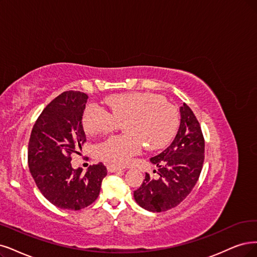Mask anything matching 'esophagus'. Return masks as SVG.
Wrapping results in <instances>:
<instances>
[{
  "instance_id": "34e87169",
  "label": "esophagus",
  "mask_w": 257,
  "mask_h": 257,
  "mask_svg": "<svg viewBox=\"0 0 257 257\" xmlns=\"http://www.w3.org/2000/svg\"><path fill=\"white\" fill-rule=\"evenodd\" d=\"M107 169H108L109 173H117V172H120V170H121L120 167H117V166L112 165V164L107 165Z\"/></svg>"
}]
</instances>
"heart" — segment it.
<instances>
[{
    "mask_svg": "<svg viewBox=\"0 0 257 257\" xmlns=\"http://www.w3.org/2000/svg\"><path fill=\"white\" fill-rule=\"evenodd\" d=\"M109 110L90 102L82 113V127L90 136L115 130L123 123L126 135L113 136L98 143L95 155L107 163L127 165L144 145L149 150L166 146L179 126V112L174 104L154 93H125L106 99Z\"/></svg>",
    "mask_w": 257,
    "mask_h": 257,
    "instance_id": "b5f03b06",
    "label": "heart"
}]
</instances>
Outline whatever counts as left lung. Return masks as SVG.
<instances>
[{
    "mask_svg": "<svg viewBox=\"0 0 257 257\" xmlns=\"http://www.w3.org/2000/svg\"><path fill=\"white\" fill-rule=\"evenodd\" d=\"M180 126L173 143L150 162L158 167V179L145 180L135 191L137 203L150 212H165L181 203L193 191L204 161V139L194 112L180 107Z\"/></svg>",
    "mask_w": 257,
    "mask_h": 257,
    "instance_id": "1",
    "label": "left lung"
}]
</instances>
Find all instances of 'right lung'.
Instances as JSON below:
<instances>
[{
    "label": "right lung",
    "instance_id": "right-lung-1",
    "mask_svg": "<svg viewBox=\"0 0 257 257\" xmlns=\"http://www.w3.org/2000/svg\"><path fill=\"white\" fill-rule=\"evenodd\" d=\"M88 95L66 91L36 120L28 143V167L42 195L62 210L78 211L96 200L107 168L102 163L74 169L71 155L85 142L82 113Z\"/></svg>",
    "mask_w": 257,
    "mask_h": 257
}]
</instances>
